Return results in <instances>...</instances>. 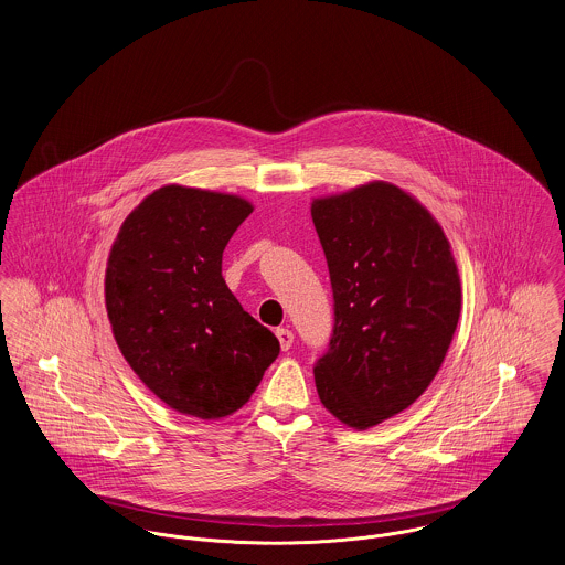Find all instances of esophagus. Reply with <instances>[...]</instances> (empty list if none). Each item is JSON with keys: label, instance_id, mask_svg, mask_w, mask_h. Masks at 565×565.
Wrapping results in <instances>:
<instances>
[{"label": "esophagus", "instance_id": "1", "mask_svg": "<svg viewBox=\"0 0 565 565\" xmlns=\"http://www.w3.org/2000/svg\"><path fill=\"white\" fill-rule=\"evenodd\" d=\"M275 335H277V340H279V344H281V351H288L290 347H292V342H295V333L290 331V329H277L275 331Z\"/></svg>", "mask_w": 565, "mask_h": 565}]
</instances>
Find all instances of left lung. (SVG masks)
<instances>
[{
  "instance_id": "8db88e82",
  "label": "left lung",
  "mask_w": 565,
  "mask_h": 565,
  "mask_svg": "<svg viewBox=\"0 0 565 565\" xmlns=\"http://www.w3.org/2000/svg\"><path fill=\"white\" fill-rule=\"evenodd\" d=\"M335 324L318 398L364 431L407 409L438 375L461 312V281L434 214L390 182L316 196Z\"/></svg>"
}]
</instances>
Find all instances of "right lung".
Wrapping results in <instances>:
<instances>
[{
	"label": "right lung",
	"mask_w": 565,
	"mask_h": 565,
	"mask_svg": "<svg viewBox=\"0 0 565 565\" xmlns=\"http://www.w3.org/2000/svg\"><path fill=\"white\" fill-rule=\"evenodd\" d=\"M252 212L238 194L167 184L127 214L108 255L106 312L129 369L192 418L238 412L279 355L221 273Z\"/></svg>",
	"instance_id": "1"
}]
</instances>
